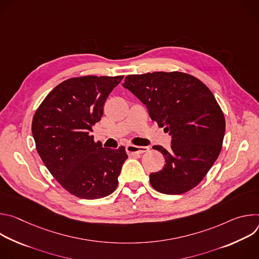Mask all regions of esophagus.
Returning <instances> with one entry per match:
<instances>
[{
  "label": "esophagus",
  "instance_id": "esophagus-1",
  "mask_svg": "<svg viewBox=\"0 0 259 259\" xmlns=\"http://www.w3.org/2000/svg\"><path fill=\"white\" fill-rule=\"evenodd\" d=\"M147 151H149V147L147 146H136L133 144H129L126 146V152L129 156L140 155V154L146 153Z\"/></svg>",
  "mask_w": 259,
  "mask_h": 259
}]
</instances>
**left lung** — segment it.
<instances>
[{
  "mask_svg": "<svg viewBox=\"0 0 259 259\" xmlns=\"http://www.w3.org/2000/svg\"><path fill=\"white\" fill-rule=\"evenodd\" d=\"M124 88L146 105L151 119L172 136L166 164L150 174L152 187L166 195H180L197 187L217 160L226 132L223 110L210 89L180 71L129 75Z\"/></svg>",
  "mask_w": 259,
  "mask_h": 259,
  "instance_id": "left-lung-1",
  "label": "left lung"
}]
</instances>
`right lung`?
Masks as SVG:
<instances>
[{"label": "right lung", "mask_w": 259, "mask_h": 259, "mask_svg": "<svg viewBox=\"0 0 259 259\" xmlns=\"http://www.w3.org/2000/svg\"><path fill=\"white\" fill-rule=\"evenodd\" d=\"M124 76L71 78L57 85L35 110L31 132L43 163L60 186L81 199L114 193L128 158L125 147L105 149L90 135L103 105Z\"/></svg>", "instance_id": "obj_1"}]
</instances>
